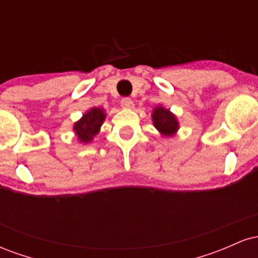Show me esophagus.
<instances>
[{
	"mask_svg": "<svg viewBox=\"0 0 258 258\" xmlns=\"http://www.w3.org/2000/svg\"><path fill=\"white\" fill-rule=\"evenodd\" d=\"M121 106H122V108H126V109L133 108L132 99L128 98V97H123V98L121 99Z\"/></svg>",
	"mask_w": 258,
	"mask_h": 258,
	"instance_id": "esophagus-1",
	"label": "esophagus"
}]
</instances>
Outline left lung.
I'll list each match as a JSON object with an SVG mask.
<instances>
[{"mask_svg": "<svg viewBox=\"0 0 258 258\" xmlns=\"http://www.w3.org/2000/svg\"><path fill=\"white\" fill-rule=\"evenodd\" d=\"M153 121L156 128L166 136L173 135L178 128V122H177L176 117L166 109L161 108V106L154 109Z\"/></svg>", "mask_w": 258, "mask_h": 258, "instance_id": "1", "label": "left lung"}]
</instances>
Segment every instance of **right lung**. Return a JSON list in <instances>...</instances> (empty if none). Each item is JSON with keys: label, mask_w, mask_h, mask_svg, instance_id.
<instances>
[{"label": "right lung", "mask_w": 258, "mask_h": 258, "mask_svg": "<svg viewBox=\"0 0 258 258\" xmlns=\"http://www.w3.org/2000/svg\"><path fill=\"white\" fill-rule=\"evenodd\" d=\"M104 117L105 114L102 109L93 108L88 112H86L84 117L74 126V130H75L80 141L84 142V143L92 141V138L98 133L99 127L102 126L103 121H104Z\"/></svg>", "instance_id": "1"}]
</instances>
